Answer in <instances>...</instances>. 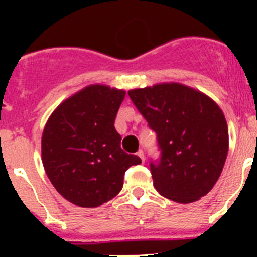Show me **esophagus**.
<instances>
[{
    "label": "esophagus",
    "instance_id": "obj_1",
    "mask_svg": "<svg viewBox=\"0 0 257 257\" xmlns=\"http://www.w3.org/2000/svg\"><path fill=\"white\" fill-rule=\"evenodd\" d=\"M136 154H138V156H139V157H140V160H142V161H143V162H144V161H145V157H144V152H143V151H139V152H138V153H136Z\"/></svg>",
    "mask_w": 257,
    "mask_h": 257
}]
</instances>
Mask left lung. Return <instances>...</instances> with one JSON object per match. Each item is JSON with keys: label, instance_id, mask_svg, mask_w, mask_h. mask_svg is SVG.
I'll return each mask as SVG.
<instances>
[{"label": "left lung", "instance_id": "1", "mask_svg": "<svg viewBox=\"0 0 257 257\" xmlns=\"http://www.w3.org/2000/svg\"><path fill=\"white\" fill-rule=\"evenodd\" d=\"M128 96L157 134L161 161L151 163L157 192L178 203L206 196L228 156V124L220 106L176 82L134 88Z\"/></svg>", "mask_w": 257, "mask_h": 257}]
</instances>
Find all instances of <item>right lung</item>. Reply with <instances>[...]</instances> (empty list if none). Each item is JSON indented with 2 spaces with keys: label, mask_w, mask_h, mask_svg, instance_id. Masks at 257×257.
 <instances>
[{
  "label": "right lung",
  "mask_w": 257,
  "mask_h": 257,
  "mask_svg": "<svg viewBox=\"0 0 257 257\" xmlns=\"http://www.w3.org/2000/svg\"><path fill=\"white\" fill-rule=\"evenodd\" d=\"M126 91L90 85L65 99L45 124L41 152L47 178L73 205L99 207L123 187L128 167L142 163L121 149L115 115Z\"/></svg>",
  "instance_id": "right-lung-1"
}]
</instances>
